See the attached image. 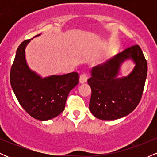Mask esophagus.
Listing matches in <instances>:
<instances>
[{"mask_svg": "<svg viewBox=\"0 0 157 157\" xmlns=\"http://www.w3.org/2000/svg\"><path fill=\"white\" fill-rule=\"evenodd\" d=\"M88 77L86 74H82L80 75V83H85V82H87Z\"/></svg>", "mask_w": 157, "mask_h": 157, "instance_id": "obj_1", "label": "esophagus"}]
</instances>
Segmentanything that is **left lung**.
Here are the masks:
<instances>
[{
	"label": "left lung",
	"mask_w": 157,
	"mask_h": 157,
	"mask_svg": "<svg viewBox=\"0 0 157 157\" xmlns=\"http://www.w3.org/2000/svg\"><path fill=\"white\" fill-rule=\"evenodd\" d=\"M128 59L134 62V69L128 76L119 78L120 67ZM147 71V61L138 45L93 67L88 83L91 89L89 110L94 116L114 120L132 112L141 100Z\"/></svg>",
	"instance_id": "obj_1"
}]
</instances>
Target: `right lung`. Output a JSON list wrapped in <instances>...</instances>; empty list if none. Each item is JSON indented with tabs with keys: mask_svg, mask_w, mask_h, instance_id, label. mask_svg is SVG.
Masks as SVG:
<instances>
[{
	"mask_svg": "<svg viewBox=\"0 0 157 157\" xmlns=\"http://www.w3.org/2000/svg\"><path fill=\"white\" fill-rule=\"evenodd\" d=\"M30 40H24L17 48L11 68L10 83L23 109L36 120L45 121L63 111L68 94L78 84L79 75L71 72L41 77L26 63L25 50Z\"/></svg>",
	"mask_w": 157,
	"mask_h": 157,
	"instance_id": "add662e5",
	"label": "right lung"
}]
</instances>
